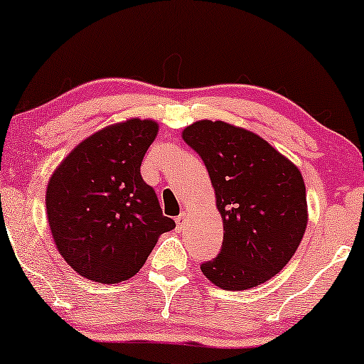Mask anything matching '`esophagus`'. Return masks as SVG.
Returning <instances> with one entry per match:
<instances>
[{"instance_id":"obj_1","label":"esophagus","mask_w":364,"mask_h":364,"mask_svg":"<svg viewBox=\"0 0 364 364\" xmlns=\"http://www.w3.org/2000/svg\"><path fill=\"white\" fill-rule=\"evenodd\" d=\"M183 220H186V212H182L181 215L176 217V223H177V230H182L183 227Z\"/></svg>"}]
</instances>
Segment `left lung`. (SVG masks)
<instances>
[{
  "label": "left lung",
  "instance_id": "obj_1",
  "mask_svg": "<svg viewBox=\"0 0 364 364\" xmlns=\"http://www.w3.org/2000/svg\"><path fill=\"white\" fill-rule=\"evenodd\" d=\"M205 164L223 220V242L200 270L223 290H248L277 275L305 233L306 191L298 168L270 144L222 121L182 132Z\"/></svg>",
  "mask_w": 364,
  "mask_h": 364
}]
</instances>
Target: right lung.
I'll return each mask as SVG.
<instances>
[{
	"label": "right lung",
	"mask_w": 364,
	"mask_h": 364,
	"mask_svg": "<svg viewBox=\"0 0 364 364\" xmlns=\"http://www.w3.org/2000/svg\"><path fill=\"white\" fill-rule=\"evenodd\" d=\"M157 131L156 122L141 119L101 129L64 159L48 183L53 238L84 278L119 283L134 277L159 235L176 227L141 176Z\"/></svg>",
	"instance_id": "1"
}]
</instances>
